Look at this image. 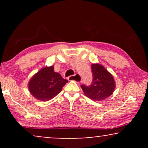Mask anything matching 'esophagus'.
<instances>
[{
    "mask_svg": "<svg viewBox=\"0 0 148 148\" xmlns=\"http://www.w3.org/2000/svg\"><path fill=\"white\" fill-rule=\"evenodd\" d=\"M69 81H75L76 82H80L82 81V77L79 74H75L73 75H71L68 77Z\"/></svg>",
    "mask_w": 148,
    "mask_h": 148,
    "instance_id": "esophagus-1",
    "label": "esophagus"
}]
</instances>
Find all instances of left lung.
Returning <instances> with one entry per match:
<instances>
[{"label":"left lung","mask_w":148,"mask_h":148,"mask_svg":"<svg viewBox=\"0 0 148 148\" xmlns=\"http://www.w3.org/2000/svg\"><path fill=\"white\" fill-rule=\"evenodd\" d=\"M93 80L90 86L82 85L85 95L94 101H102L108 98L115 90L114 77L103 66L98 63L92 64Z\"/></svg>","instance_id":"1"}]
</instances>
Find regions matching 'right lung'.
Listing matches in <instances>:
<instances>
[{
	"label": "right lung",
	"mask_w": 148,
	"mask_h": 148,
	"mask_svg": "<svg viewBox=\"0 0 148 148\" xmlns=\"http://www.w3.org/2000/svg\"><path fill=\"white\" fill-rule=\"evenodd\" d=\"M67 82L60 74L54 72L53 66H46L32 77L28 84V88L34 98L45 102L59 94Z\"/></svg>",
	"instance_id": "right-lung-1"
}]
</instances>
